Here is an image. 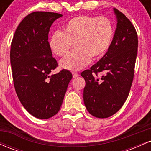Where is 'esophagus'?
Here are the masks:
<instances>
[{
	"mask_svg": "<svg viewBox=\"0 0 151 151\" xmlns=\"http://www.w3.org/2000/svg\"><path fill=\"white\" fill-rule=\"evenodd\" d=\"M72 75H73L74 78H76L79 76V74L77 73V72H72Z\"/></svg>",
	"mask_w": 151,
	"mask_h": 151,
	"instance_id": "esophagus-1",
	"label": "esophagus"
}]
</instances>
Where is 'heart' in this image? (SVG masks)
I'll return each mask as SVG.
<instances>
[{
    "mask_svg": "<svg viewBox=\"0 0 151 151\" xmlns=\"http://www.w3.org/2000/svg\"><path fill=\"white\" fill-rule=\"evenodd\" d=\"M114 35L113 23L109 18L78 15L66 22L62 32L57 31L52 35L49 45L54 54L63 57L74 42L76 50L62 59L60 67L78 71L85 67L91 58L101 57L110 47Z\"/></svg>",
    "mask_w": 151,
    "mask_h": 151,
    "instance_id": "1",
    "label": "heart"
}]
</instances>
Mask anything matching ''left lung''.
Masks as SVG:
<instances>
[{"label":"left lung","mask_w":151,"mask_h":151,"mask_svg":"<svg viewBox=\"0 0 151 151\" xmlns=\"http://www.w3.org/2000/svg\"><path fill=\"white\" fill-rule=\"evenodd\" d=\"M116 29L108 51L99 61L81 73L86 85L84 105L89 113L108 118L120 109L131 89L138 52V35L134 26L121 12L114 8ZM102 72L101 78L98 74Z\"/></svg>","instance_id":"left-lung-1"}]
</instances>
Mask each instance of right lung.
<instances>
[{
	"mask_svg": "<svg viewBox=\"0 0 151 151\" xmlns=\"http://www.w3.org/2000/svg\"><path fill=\"white\" fill-rule=\"evenodd\" d=\"M62 14L37 11L27 15L15 30L10 47V65L18 97L27 111L40 119L52 117L61 107L72 78L69 70L58 74L48 42L50 28Z\"/></svg>",
	"mask_w": 151,
	"mask_h": 151,
	"instance_id": "add662e5",
	"label": "right lung"
}]
</instances>
